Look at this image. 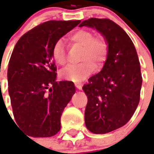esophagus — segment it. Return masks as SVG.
Wrapping results in <instances>:
<instances>
[{
    "instance_id": "1",
    "label": "esophagus",
    "mask_w": 154,
    "mask_h": 154,
    "mask_svg": "<svg viewBox=\"0 0 154 154\" xmlns=\"http://www.w3.org/2000/svg\"><path fill=\"white\" fill-rule=\"evenodd\" d=\"M75 86L77 87L78 89H82V85L80 84V83H75Z\"/></svg>"
}]
</instances>
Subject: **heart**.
Listing matches in <instances>:
<instances>
[{
  "label": "heart",
  "instance_id": "obj_1",
  "mask_svg": "<svg viewBox=\"0 0 154 154\" xmlns=\"http://www.w3.org/2000/svg\"><path fill=\"white\" fill-rule=\"evenodd\" d=\"M69 42L72 45L82 47L81 60L83 62L69 66L60 72V76L63 79L79 82L93 73L96 66L99 67L105 62L109 45L105 37H94V32L87 29H79L72 32L69 37ZM52 56L57 65H66V47L62 40H58L53 45Z\"/></svg>",
  "mask_w": 154,
  "mask_h": 154
}]
</instances>
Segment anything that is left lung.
Segmentation results:
<instances>
[{"label": "left lung", "instance_id": "obj_1", "mask_svg": "<svg viewBox=\"0 0 154 154\" xmlns=\"http://www.w3.org/2000/svg\"><path fill=\"white\" fill-rule=\"evenodd\" d=\"M79 26L95 29L109 45L102 69L82 88L88 98L87 129L94 134H107L126 124L138 105L142 84L140 62L130 37L112 20L90 18Z\"/></svg>", "mask_w": 154, "mask_h": 154}]
</instances>
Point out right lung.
<instances>
[{"instance_id": "1", "label": "right lung", "mask_w": 154, "mask_h": 154, "mask_svg": "<svg viewBox=\"0 0 154 154\" xmlns=\"http://www.w3.org/2000/svg\"><path fill=\"white\" fill-rule=\"evenodd\" d=\"M81 20H49L23 35L8 67V94L17 125L32 137H49L60 129V117L75 94L73 82H56L52 49Z\"/></svg>"}]
</instances>
